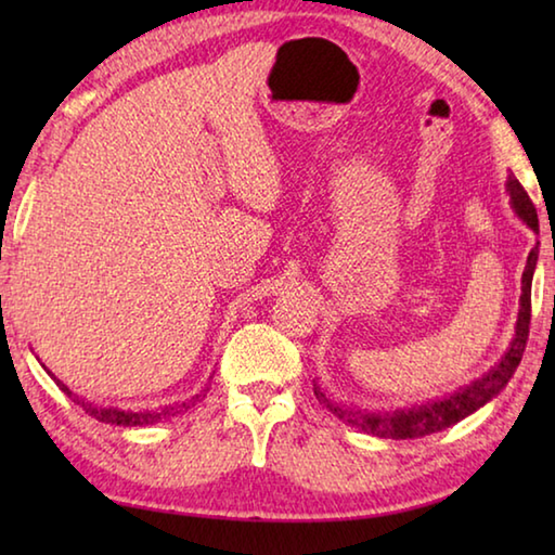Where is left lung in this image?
<instances>
[{"label":"left lung","instance_id":"obj_1","mask_svg":"<svg viewBox=\"0 0 555 555\" xmlns=\"http://www.w3.org/2000/svg\"><path fill=\"white\" fill-rule=\"evenodd\" d=\"M506 193H509L512 210L516 212L526 228L539 232V215L537 208L521 183L516 181L514 176L506 178ZM539 261V242L537 247L529 251V259H526L524 274H521V296H519V315H516V327L509 347L500 362L494 364L490 372H485L480 379L469 382L467 387L457 389L450 393V397L430 399L426 403H416L411 409H397V411H370L360 406H347V403L337 401L333 393L321 389V384L313 382L315 399L323 403V406L335 413L343 424L360 428L370 436L379 438H393V440H406V438H424L430 434H438V430L455 426L457 421L467 418L469 413L482 409L487 401H492L496 393H500L509 379L514 377L516 367H519L521 354L526 340H529V323H531V281L533 271H537Z\"/></svg>","mask_w":555,"mask_h":555}]
</instances>
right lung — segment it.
<instances>
[{
  "mask_svg": "<svg viewBox=\"0 0 555 555\" xmlns=\"http://www.w3.org/2000/svg\"><path fill=\"white\" fill-rule=\"evenodd\" d=\"M43 370H46V364H43ZM49 372V370H46ZM51 374V372H49ZM51 379L59 384V389L63 391V393H68V397L78 403V406L88 413V416H92V418H98V421H102V424H112V426H154V424H158V421H164L166 416H176V413H171L173 409H119V406H98V403H92V401H88V399H82V397H78V393H73L68 387H65V384L59 379V377H53L51 374ZM212 379V377H210ZM205 393H208V384H205V387L195 393V397L191 399V403L195 406V401H201V399H205ZM191 403H181V409H191Z\"/></svg>",
  "mask_w": 555,
  "mask_h": 555,
  "instance_id": "right-lung-1",
  "label": "right lung"
}]
</instances>
